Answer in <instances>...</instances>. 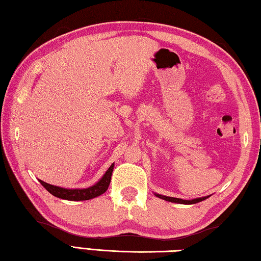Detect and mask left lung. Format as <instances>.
Returning a JSON list of instances; mask_svg holds the SVG:
<instances>
[{"mask_svg":"<svg viewBox=\"0 0 261 261\" xmlns=\"http://www.w3.org/2000/svg\"><path fill=\"white\" fill-rule=\"evenodd\" d=\"M155 195L158 196V198L162 199V200H166V201H169V202H175V203H183V204H194V203H198L201 202V201H203L205 199L209 198L208 196H203V198H196L193 200H183V199H178V198H171V196H166V195H161V194H156Z\"/></svg>","mask_w":261,"mask_h":261,"instance_id":"1","label":"left lung"}]
</instances>
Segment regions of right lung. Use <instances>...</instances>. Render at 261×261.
<instances>
[{
	"label": "right lung",
	"mask_w": 261,
	"mask_h": 261,
	"mask_svg": "<svg viewBox=\"0 0 261 261\" xmlns=\"http://www.w3.org/2000/svg\"><path fill=\"white\" fill-rule=\"evenodd\" d=\"M114 164H112L109 169L106 171V174L102 176V178L97 181L96 184L90 186L87 189H63L59 188L56 185L47 184L45 181L39 179V183H41L46 191L50 192V193L57 198H60L63 200H69V201H84V200H91L93 198H96L101 194L105 193V192L109 188L110 180H111V175L112 170H114Z\"/></svg>",
	"instance_id": "right-lung-1"
}]
</instances>
